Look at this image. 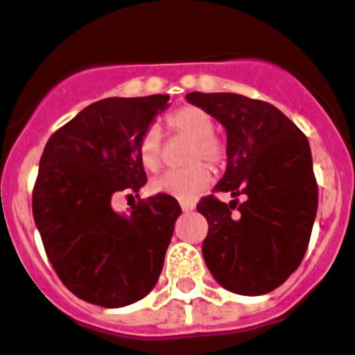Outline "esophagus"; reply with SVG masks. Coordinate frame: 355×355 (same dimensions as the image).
Listing matches in <instances>:
<instances>
[{
    "mask_svg": "<svg viewBox=\"0 0 355 355\" xmlns=\"http://www.w3.org/2000/svg\"><path fill=\"white\" fill-rule=\"evenodd\" d=\"M180 207H182L184 213H191V211L195 209V205L189 204V202H180Z\"/></svg>",
    "mask_w": 355,
    "mask_h": 355,
    "instance_id": "esophagus-1",
    "label": "esophagus"
}]
</instances>
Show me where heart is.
<instances>
[{
  "label": "heart",
  "mask_w": 355,
  "mask_h": 355,
  "mask_svg": "<svg viewBox=\"0 0 355 355\" xmlns=\"http://www.w3.org/2000/svg\"><path fill=\"white\" fill-rule=\"evenodd\" d=\"M166 124L173 133L189 137L193 144L189 146L187 162L189 168L180 171H168L162 177L151 182V191L157 195H168L177 200H193L207 189L211 182V173L205 164L196 162L204 159L211 166H218L223 160V146L214 139V122L207 112L198 106H182L166 117ZM137 155L142 168L148 171H157L162 160V137L157 128H150L142 133Z\"/></svg>",
  "instance_id": "heart-1"
}]
</instances>
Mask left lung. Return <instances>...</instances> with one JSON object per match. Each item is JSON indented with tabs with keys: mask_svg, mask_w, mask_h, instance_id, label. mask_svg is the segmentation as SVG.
Listing matches in <instances>:
<instances>
[{
	"mask_svg": "<svg viewBox=\"0 0 355 355\" xmlns=\"http://www.w3.org/2000/svg\"><path fill=\"white\" fill-rule=\"evenodd\" d=\"M225 128L227 168L196 205L209 231L202 254L213 278L234 294L260 296L300 267L311 240L318 184L306 137L276 106L238 94L186 95ZM242 194L246 200H236ZM233 209H237L234 214Z\"/></svg>",
	"mask_w": 355,
	"mask_h": 355,
	"instance_id": "obj_1",
	"label": "left lung"
}]
</instances>
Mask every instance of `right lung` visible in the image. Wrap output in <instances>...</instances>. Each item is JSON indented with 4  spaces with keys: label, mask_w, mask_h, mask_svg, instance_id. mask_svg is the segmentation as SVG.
<instances>
[{
    "label": "right lung",
    "mask_w": 355,
    "mask_h": 355,
    "mask_svg": "<svg viewBox=\"0 0 355 355\" xmlns=\"http://www.w3.org/2000/svg\"><path fill=\"white\" fill-rule=\"evenodd\" d=\"M169 95L108 97L86 106L44 146L32 213L59 279L85 302L132 305L157 285L182 209L155 195L117 213L112 196L148 177L137 146Z\"/></svg>",
    "instance_id": "right-lung-1"
}]
</instances>
